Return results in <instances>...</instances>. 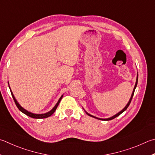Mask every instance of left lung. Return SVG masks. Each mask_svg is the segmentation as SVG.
Returning <instances> with one entry per match:
<instances>
[{"instance_id":"obj_1","label":"left lung","mask_w":155,"mask_h":155,"mask_svg":"<svg viewBox=\"0 0 155 155\" xmlns=\"http://www.w3.org/2000/svg\"><path fill=\"white\" fill-rule=\"evenodd\" d=\"M137 80H138V75H137V79H136V85H135V87H134V91H133V93H132V95H131V98H130V100H129V102H128V104H127V106L125 107L124 108H123L121 111L120 112H119V113H117V114H115L114 116H113V117H110V118H108V119H99V118H97V117H94V116H92V115H91V114H88L87 113V112H86V113L89 115V116H90V117H94V118H95V119H100V120H112V119H114V118H116V117H117L118 116H119V115L121 114V113H123V112H124L125 110H127V108H128V106H129V104H130V103H131V100H132V97H133V96H134V91H135V89H136V86H137Z\"/></svg>"}]
</instances>
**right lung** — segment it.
<instances>
[{
	"label": "right lung",
	"instance_id": "right-lung-1",
	"mask_svg": "<svg viewBox=\"0 0 155 155\" xmlns=\"http://www.w3.org/2000/svg\"><path fill=\"white\" fill-rule=\"evenodd\" d=\"M10 91H11V89H10ZM11 95H12V97H13V98L14 102H15L17 107H18L19 110L23 112V113H24L25 114H26L27 116H28V117H31V118H33V119H45V118H47V117H50L51 115H52V114L55 112L56 108H57V107L58 106L59 104H60V101H61V98H62V97H63V95H62V96H61V97L60 98V100H58V103L56 104V105L54 106V108H53L51 110L49 111V112H47V113H45V114H33V113H32V112H28V111H27L26 110H25L24 108H22V107L18 103V102H17V100H15V97H14L13 93L11 92Z\"/></svg>",
	"mask_w": 155,
	"mask_h": 155
}]
</instances>
